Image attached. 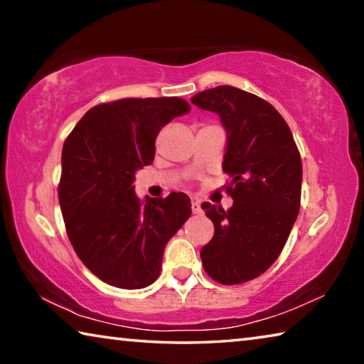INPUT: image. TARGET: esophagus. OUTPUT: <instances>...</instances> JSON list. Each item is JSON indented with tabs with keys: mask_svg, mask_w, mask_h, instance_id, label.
<instances>
[{
	"mask_svg": "<svg viewBox=\"0 0 364 364\" xmlns=\"http://www.w3.org/2000/svg\"><path fill=\"white\" fill-rule=\"evenodd\" d=\"M191 208H193V213H202V208H200V202L199 200H193V204H191Z\"/></svg>",
	"mask_w": 364,
	"mask_h": 364,
	"instance_id": "34e87169",
	"label": "esophagus"
}]
</instances>
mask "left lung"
<instances>
[{"instance_id":"1","label":"left lung","mask_w":364,"mask_h":364,"mask_svg":"<svg viewBox=\"0 0 364 364\" xmlns=\"http://www.w3.org/2000/svg\"><path fill=\"white\" fill-rule=\"evenodd\" d=\"M191 102L220 115L228 133L223 171L231 208L202 204L215 226L200 250L202 267L220 284H242L279 257L300 210L301 159L291 128L268 101L221 85Z\"/></svg>"}]
</instances>
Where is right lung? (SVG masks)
<instances>
[{
	"label": "right lung",
	"mask_w": 364,
	"mask_h": 364,
	"mask_svg": "<svg viewBox=\"0 0 364 364\" xmlns=\"http://www.w3.org/2000/svg\"><path fill=\"white\" fill-rule=\"evenodd\" d=\"M191 110L181 97H127L90 109L67 136L58 188L67 236L91 273L120 289L159 278L164 249L191 217L186 194L134 196V173L154 162L159 132Z\"/></svg>",
	"instance_id": "1"
}]
</instances>
